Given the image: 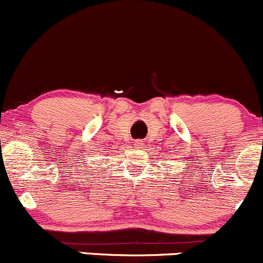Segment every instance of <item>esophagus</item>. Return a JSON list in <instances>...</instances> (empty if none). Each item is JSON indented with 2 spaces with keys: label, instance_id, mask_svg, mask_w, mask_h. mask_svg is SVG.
<instances>
[{
  "label": "esophagus",
  "instance_id": "1",
  "mask_svg": "<svg viewBox=\"0 0 263 263\" xmlns=\"http://www.w3.org/2000/svg\"><path fill=\"white\" fill-rule=\"evenodd\" d=\"M134 145H135V146H139V145H140V141H135Z\"/></svg>",
  "mask_w": 263,
  "mask_h": 263
}]
</instances>
